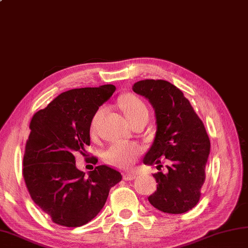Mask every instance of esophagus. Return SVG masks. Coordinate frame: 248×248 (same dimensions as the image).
<instances>
[{"instance_id":"34e87169","label":"esophagus","mask_w":248,"mask_h":248,"mask_svg":"<svg viewBox=\"0 0 248 248\" xmlns=\"http://www.w3.org/2000/svg\"><path fill=\"white\" fill-rule=\"evenodd\" d=\"M136 177H138V176H136L135 173H132V172H125V173H124V180H127V181L134 180Z\"/></svg>"}]
</instances>
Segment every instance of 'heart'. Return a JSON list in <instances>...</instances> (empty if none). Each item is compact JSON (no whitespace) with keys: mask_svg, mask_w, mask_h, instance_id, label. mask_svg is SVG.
Returning <instances> with one entry per match:
<instances>
[{"mask_svg":"<svg viewBox=\"0 0 248 248\" xmlns=\"http://www.w3.org/2000/svg\"><path fill=\"white\" fill-rule=\"evenodd\" d=\"M121 108H123L125 117L131 121L139 115L147 113V108L141 100L133 96V94H128V96L121 99ZM104 108H101L98 109V112L94 114L92 121V129L96 128L97 121L100 116L103 113ZM148 114V113H147ZM140 147L134 143H129V141H117L110 145L107 152H105V159L112 164L113 166L119 168H129L133 165L135 160L140 155Z\"/></svg>","mask_w":248,"mask_h":248,"instance_id":"b5f03b06","label":"heart"}]
</instances>
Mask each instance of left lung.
Returning a JSON list of instances; mask_svg holds the SVG:
<instances>
[{
    "label": "left lung",
    "instance_id": "8db88e82",
    "mask_svg": "<svg viewBox=\"0 0 248 248\" xmlns=\"http://www.w3.org/2000/svg\"><path fill=\"white\" fill-rule=\"evenodd\" d=\"M132 89L149 100L156 117L155 139L144 163L160 164V157L170 163L165 175L154 173L156 191L148 197L149 202L164 213L186 212L198 203L205 180L210 140L203 123L183 93L170 82L143 80Z\"/></svg>",
    "mask_w": 248,
    "mask_h": 248
}]
</instances>
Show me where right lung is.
<instances>
[{
  "label": "right lung",
  "instance_id": "add662e5",
  "mask_svg": "<svg viewBox=\"0 0 248 248\" xmlns=\"http://www.w3.org/2000/svg\"><path fill=\"white\" fill-rule=\"evenodd\" d=\"M115 89L112 84L70 89L31 120L23 178L33 202L57 225L80 227L91 222L101 211L110 187L121 181V173L107 165L94 167L85 177L73 155H85L93 116Z\"/></svg>",
  "mask_w": 248,
  "mask_h": 248
}]
</instances>
